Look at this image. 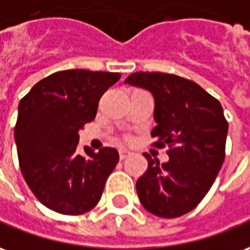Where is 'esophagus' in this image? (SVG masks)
<instances>
[{"label":"esophagus","mask_w":250,"mask_h":250,"mask_svg":"<svg viewBox=\"0 0 250 250\" xmlns=\"http://www.w3.org/2000/svg\"><path fill=\"white\" fill-rule=\"evenodd\" d=\"M129 154H130V153L127 152L126 149H121V150H120V158H121V160H124V158H126L127 156H129Z\"/></svg>","instance_id":"esophagus-1"}]
</instances>
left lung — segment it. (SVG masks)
<instances>
[{"label": "left lung", "mask_w": 250, "mask_h": 250, "mask_svg": "<svg viewBox=\"0 0 250 250\" xmlns=\"http://www.w3.org/2000/svg\"><path fill=\"white\" fill-rule=\"evenodd\" d=\"M125 83L152 93L153 145L169 146L167 163L144 154L149 165L136 184L138 198L158 217L187 214L207 196L225 158L228 121L221 104L198 83L169 73H133Z\"/></svg>", "instance_id": "left-lung-1"}]
</instances>
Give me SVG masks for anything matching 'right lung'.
<instances>
[{"instance_id": "right-lung-1", "label": "right lung", "mask_w": 250, "mask_h": 250, "mask_svg": "<svg viewBox=\"0 0 250 250\" xmlns=\"http://www.w3.org/2000/svg\"><path fill=\"white\" fill-rule=\"evenodd\" d=\"M120 73L56 72L20 101L14 126L18 161L33 194L54 212L78 216L101 198L118 163L114 147L77 152L78 130L96 118L100 98Z\"/></svg>"}]
</instances>
